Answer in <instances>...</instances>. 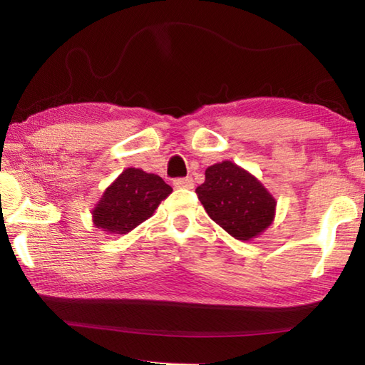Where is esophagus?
<instances>
[{
    "label": "esophagus",
    "mask_w": 365,
    "mask_h": 365,
    "mask_svg": "<svg viewBox=\"0 0 365 365\" xmlns=\"http://www.w3.org/2000/svg\"><path fill=\"white\" fill-rule=\"evenodd\" d=\"M174 187L175 188H187L191 190L195 187V180L191 177H180V178H174Z\"/></svg>",
    "instance_id": "1"
}]
</instances>
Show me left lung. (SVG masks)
<instances>
[{
    "label": "left lung",
    "instance_id": "obj_1",
    "mask_svg": "<svg viewBox=\"0 0 365 365\" xmlns=\"http://www.w3.org/2000/svg\"><path fill=\"white\" fill-rule=\"evenodd\" d=\"M196 195L208 216L237 240L254 238L273 221L274 199L235 163L222 161L208 168Z\"/></svg>",
    "mask_w": 365,
    "mask_h": 365
}]
</instances>
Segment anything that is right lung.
<instances>
[{
    "instance_id": "add662e5",
    "label": "right lung",
    "mask_w": 365,
    "mask_h": 365,
    "mask_svg": "<svg viewBox=\"0 0 365 365\" xmlns=\"http://www.w3.org/2000/svg\"><path fill=\"white\" fill-rule=\"evenodd\" d=\"M173 188L155 174L128 168L105 191L94 210V224L110 234H127L150 218Z\"/></svg>"
}]
</instances>
